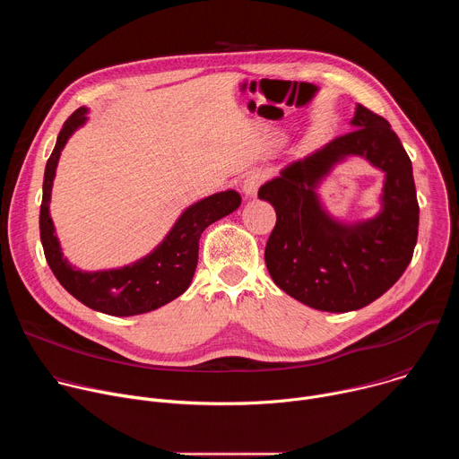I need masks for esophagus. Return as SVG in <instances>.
<instances>
[{
    "mask_svg": "<svg viewBox=\"0 0 459 459\" xmlns=\"http://www.w3.org/2000/svg\"><path fill=\"white\" fill-rule=\"evenodd\" d=\"M265 179H267L265 170H252L245 176V179L241 183V190L245 192V195H248V198H254L257 188L261 186V183H264Z\"/></svg>",
    "mask_w": 459,
    "mask_h": 459,
    "instance_id": "esophagus-1",
    "label": "esophagus"
}]
</instances>
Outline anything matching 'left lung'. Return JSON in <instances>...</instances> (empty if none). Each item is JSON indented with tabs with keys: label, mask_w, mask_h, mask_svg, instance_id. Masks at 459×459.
<instances>
[{
	"label": "left lung",
	"mask_w": 459,
	"mask_h": 459,
	"mask_svg": "<svg viewBox=\"0 0 459 459\" xmlns=\"http://www.w3.org/2000/svg\"><path fill=\"white\" fill-rule=\"evenodd\" d=\"M351 128L257 192L276 211L265 247L271 278L294 299L325 312L358 310L383 296L409 267L418 241L412 163L400 138L363 105H356ZM347 155L365 157L385 172L382 211L349 226L326 215L315 192Z\"/></svg>",
	"instance_id": "left-lung-1"
}]
</instances>
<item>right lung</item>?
<instances>
[{"mask_svg":"<svg viewBox=\"0 0 459 459\" xmlns=\"http://www.w3.org/2000/svg\"><path fill=\"white\" fill-rule=\"evenodd\" d=\"M87 112L85 107H80L65 121L45 167L43 200L39 209L43 252L50 271L63 289L89 308L121 317L145 314L167 305L188 289L195 265H198L200 238L204 230L211 223L234 212L241 204V195L236 190H225L190 205L178 218L165 239L136 264L98 273H83L73 267L63 257L59 241L54 234L48 204L59 154L74 134V130L87 121Z\"/></svg>","mask_w":459,"mask_h":459,"instance_id":"add662e5","label":"right lung"}]
</instances>
